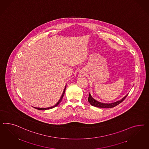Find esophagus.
Returning a JSON list of instances; mask_svg holds the SVG:
<instances>
[{
    "label": "esophagus",
    "instance_id": "34e87169",
    "mask_svg": "<svg viewBox=\"0 0 149 149\" xmlns=\"http://www.w3.org/2000/svg\"><path fill=\"white\" fill-rule=\"evenodd\" d=\"M84 72H81L80 73H79V76L80 77H82V76H84Z\"/></svg>",
    "mask_w": 149,
    "mask_h": 149
}]
</instances>
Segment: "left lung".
Here are the masks:
<instances>
[{
	"mask_svg": "<svg viewBox=\"0 0 149 149\" xmlns=\"http://www.w3.org/2000/svg\"><path fill=\"white\" fill-rule=\"evenodd\" d=\"M127 95H128V94H127L125 97H124L121 100L118 101L117 102L111 103V104H105V103H102L100 102H99L96 100H95L94 98H93L89 93L88 100L89 102L91 104V105H92L93 106H95V107H99V108H113L117 105H119V104H120L121 102H122L123 101L125 100V98Z\"/></svg>",
	"mask_w": 149,
	"mask_h": 149,
	"instance_id": "obj_1",
	"label": "left lung"
}]
</instances>
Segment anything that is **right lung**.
<instances>
[{
	"label": "right lung",
	"instance_id": "1",
	"mask_svg": "<svg viewBox=\"0 0 149 149\" xmlns=\"http://www.w3.org/2000/svg\"><path fill=\"white\" fill-rule=\"evenodd\" d=\"M65 88H66V86H65V88H64V91H63V94H62V96L61 97L59 101L57 102V103L56 105H54V106H52V107H48V108H37V107H35V109H38V110H46V109H52V108H54V107H55L56 106H57V105H58V104L60 103L61 101H62V99L63 97V95H64V92H65Z\"/></svg>",
	"mask_w": 149,
	"mask_h": 149
}]
</instances>
